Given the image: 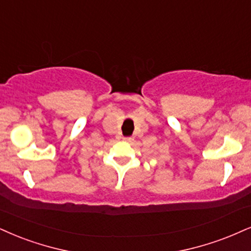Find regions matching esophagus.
I'll use <instances>...</instances> for the list:
<instances>
[{
	"label": "esophagus",
	"instance_id": "34e87169",
	"mask_svg": "<svg viewBox=\"0 0 251 251\" xmlns=\"http://www.w3.org/2000/svg\"><path fill=\"white\" fill-rule=\"evenodd\" d=\"M123 140L126 141V142H131L132 140H134V138H132V137H125V138H123Z\"/></svg>",
	"mask_w": 251,
	"mask_h": 251
}]
</instances>
